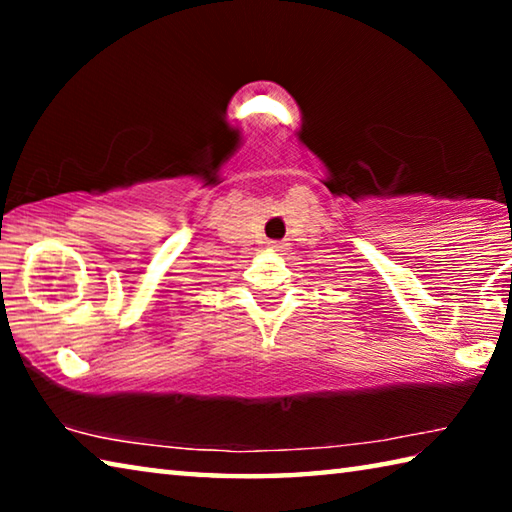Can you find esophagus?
<instances>
[{
    "label": "esophagus",
    "mask_w": 512,
    "mask_h": 512,
    "mask_svg": "<svg viewBox=\"0 0 512 512\" xmlns=\"http://www.w3.org/2000/svg\"><path fill=\"white\" fill-rule=\"evenodd\" d=\"M268 248L275 250V253H280V250H284V244L282 241H268Z\"/></svg>",
    "instance_id": "1"
}]
</instances>
